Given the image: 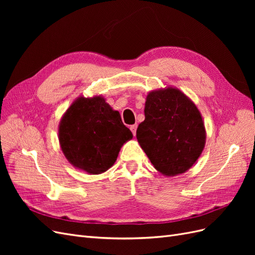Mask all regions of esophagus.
Here are the masks:
<instances>
[{
  "mask_svg": "<svg viewBox=\"0 0 255 255\" xmlns=\"http://www.w3.org/2000/svg\"><path fill=\"white\" fill-rule=\"evenodd\" d=\"M129 128H130V130H132L133 135L135 136V135H136V129H137V125H133V126H130V127H129Z\"/></svg>",
  "mask_w": 255,
  "mask_h": 255,
  "instance_id": "34e87169",
  "label": "esophagus"
}]
</instances>
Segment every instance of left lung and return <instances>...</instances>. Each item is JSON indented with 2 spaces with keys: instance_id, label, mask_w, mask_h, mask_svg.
<instances>
[{
  "instance_id": "1",
  "label": "left lung",
  "mask_w": 255,
  "mask_h": 255,
  "mask_svg": "<svg viewBox=\"0 0 255 255\" xmlns=\"http://www.w3.org/2000/svg\"><path fill=\"white\" fill-rule=\"evenodd\" d=\"M144 117L136 137L153 167L166 176L186 172L206 141L204 121L196 104L175 87L159 88L146 95Z\"/></svg>"
}]
</instances>
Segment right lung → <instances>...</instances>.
<instances>
[{
    "mask_svg": "<svg viewBox=\"0 0 255 255\" xmlns=\"http://www.w3.org/2000/svg\"><path fill=\"white\" fill-rule=\"evenodd\" d=\"M133 138L118 111L104 97L75 99L58 126L60 149L69 163L88 174L109 170L121 146Z\"/></svg>",
    "mask_w": 255,
    "mask_h": 255,
    "instance_id": "add662e5",
    "label": "right lung"
}]
</instances>
